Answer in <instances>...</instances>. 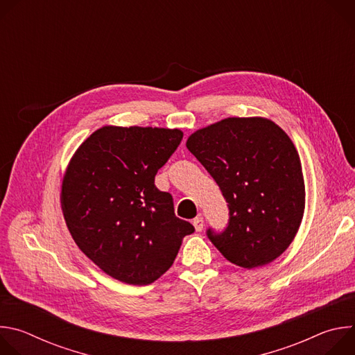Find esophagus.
<instances>
[{
	"label": "esophagus",
	"mask_w": 355,
	"mask_h": 355,
	"mask_svg": "<svg viewBox=\"0 0 355 355\" xmlns=\"http://www.w3.org/2000/svg\"><path fill=\"white\" fill-rule=\"evenodd\" d=\"M192 225L195 226L196 232H200L202 229H204V225H205L204 218H202V216H196V218L192 220Z\"/></svg>",
	"instance_id": "34e87169"
}]
</instances>
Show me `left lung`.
Here are the masks:
<instances>
[{
  "mask_svg": "<svg viewBox=\"0 0 355 355\" xmlns=\"http://www.w3.org/2000/svg\"><path fill=\"white\" fill-rule=\"evenodd\" d=\"M187 147L227 202V226L207 230L223 257L248 270L279 257L305 209L302 166L288 135L264 118H227L196 130Z\"/></svg>",
  "mask_w": 355,
  "mask_h": 355,
  "instance_id": "1",
  "label": "left lung"
}]
</instances>
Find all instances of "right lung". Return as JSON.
<instances>
[{"label":"right lung","mask_w":355,"mask_h":355,"mask_svg":"<svg viewBox=\"0 0 355 355\" xmlns=\"http://www.w3.org/2000/svg\"><path fill=\"white\" fill-rule=\"evenodd\" d=\"M182 140L178 129L105 126L76 151L62 188L67 227L101 270L130 285L159 279L195 227L174 214L157 171Z\"/></svg>","instance_id":"obj_1"}]
</instances>
